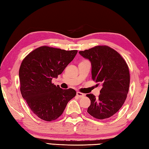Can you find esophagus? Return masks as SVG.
<instances>
[{
    "label": "esophagus",
    "instance_id": "esophagus-1",
    "mask_svg": "<svg viewBox=\"0 0 149 149\" xmlns=\"http://www.w3.org/2000/svg\"><path fill=\"white\" fill-rule=\"evenodd\" d=\"M76 95H77V97H79V98L83 97H84V96H85V95H84V93H81V92H79V91H77V93H76Z\"/></svg>",
    "mask_w": 149,
    "mask_h": 149
}]
</instances>
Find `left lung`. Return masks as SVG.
Masks as SVG:
<instances>
[{"label": "left lung", "instance_id": "8db88e82", "mask_svg": "<svg viewBox=\"0 0 149 149\" xmlns=\"http://www.w3.org/2000/svg\"><path fill=\"white\" fill-rule=\"evenodd\" d=\"M79 53L90 60L92 79L97 86H101L99 97L86 95L91 100L87 112L97 119L109 118L118 111L127 98L130 84L127 63L118 52L106 45Z\"/></svg>", "mask_w": 149, "mask_h": 149}]
</instances>
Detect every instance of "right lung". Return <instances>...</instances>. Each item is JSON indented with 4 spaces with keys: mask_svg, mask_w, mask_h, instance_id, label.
<instances>
[{
    "mask_svg": "<svg viewBox=\"0 0 149 149\" xmlns=\"http://www.w3.org/2000/svg\"><path fill=\"white\" fill-rule=\"evenodd\" d=\"M77 53V50L42 46L22 61L19 70L21 94L38 118L48 122L56 120L76 95L74 89L63 90L52 80L61 74Z\"/></svg>",
    "mask_w": 149,
    "mask_h": 149,
    "instance_id": "obj_1",
    "label": "right lung"
}]
</instances>
